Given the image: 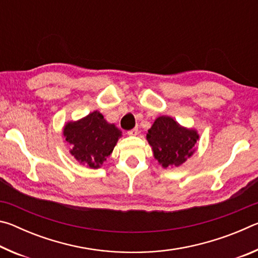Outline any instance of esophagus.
Here are the masks:
<instances>
[{
  "label": "esophagus",
  "instance_id": "1",
  "mask_svg": "<svg viewBox=\"0 0 258 258\" xmlns=\"http://www.w3.org/2000/svg\"><path fill=\"white\" fill-rule=\"evenodd\" d=\"M138 133H139V131H138V128H133V130H130L128 132H127V134L130 135V137H135V135H138Z\"/></svg>",
  "mask_w": 258,
  "mask_h": 258
}]
</instances>
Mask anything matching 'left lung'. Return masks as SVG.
Returning <instances> with one entry per match:
<instances>
[{"instance_id": "left-lung-1", "label": "left lung", "mask_w": 258, "mask_h": 258, "mask_svg": "<svg viewBox=\"0 0 258 258\" xmlns=\"http://www.w3.org/2000/svg\"><path fill=\"white\" fill-rule=\"evenodd\" d=\"M147 141L163 168L181 166L196 152L199 134L196 128L182 126L169 116H159L148 130Z\"/></svg>"}]
</instances>
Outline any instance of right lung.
<instances>
[{"label":"right lung","instance_id":"obj_1","mask_svg":"<svg viewBox=\"0 0 258 258\" xmlns=\"http://www.w3.org/2000/svg\"><path fill=\"white\" fill-rule=\"evenodd\" d=\"M62 134L74 158L93 169L101 167L121 138V131L115 124L108 123L98 110L78 120H68Z\"/></svg>","mask_w":258,"mask_h":258}]
</instances>
